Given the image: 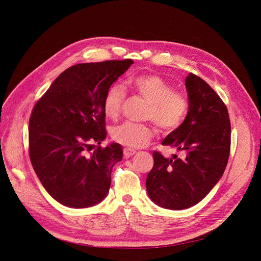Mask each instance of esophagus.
<instances>
[{
  "label": "esophagus",
  "mask_w": 261,
  "mask_h": 261,
  "mask_svg": "<svg viewBox=\"0 0 261 261\" xmlns=\"http://www.w3.org/2000/svg\"><path fill=\"white\" fill-rule=\"evenodd\" d=\"M135 150L131 149V148H125L123 149V155H125V158H130L132 156L133 154H135Z\"/></svg>",
  "instance_id": "esophagus-1"
}]
</instances>
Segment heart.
Listing matches in <instances>:
<instances>
[{
  "mask_svg": "<svg viewBox=\"0 0 261 261\" xmlns=\"http://www.w3.org/2000/svg\"><path fill=\"white\" fill-rule=\"evenodd\" d=\"M133 91L148 102L145 118L153 120L163 131L171 132L185 120L189 101L182 92L173 91L172 85L155 74L138 75L131 79ZM126 88L118 82L110 86L103 96V113L109 118H116L126 99ZM154 135L150 125L125 121L112 128V139L130 148L145 147Z\"/></svg>",
  "mask_w": 261,
  "mask_h": 261,
  "instance_id": "1",
  "label": "heart"
}]
</instances>
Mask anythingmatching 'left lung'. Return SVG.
<instances>
[{
	"label": "left lung",
	"instance_id": "1",
	"mask_svg": "<svg viewBox=\"0 0 261 261\" xmlns=\"http://www.w3.org/2000/svg\"><path fill=\"white\" fill-rule=\"evenodd\" d=\"M185 86L187 116L162 142L181 156L167 159L154 151V165L146 180L149 198L173 211L189 208L205 198L222 176L230 149V121L222 99L193 73L186 77Z\"/></svg>",
	"mask_w": 261,
	"mask_h": 261
}]
</instances>
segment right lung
I'll return each instance as SVG.
<instances>
[{
  "label": "right lung",
  "mask_w": 261,
  "mask_h": 261,
  "mask_svg": "<svg viewBox=\"0 0 261 261\" xmlns=\"http://www.w3.org/2000/svg\"><path fill=\"white\" fill-rule=\"evenodd\" d=\"M133 63L131 59L80 63L62 72L35 105L30 119L32 165L47 193L60 204L86 208L101 202L122 148H106L107 89ZM92 142L99 146L88 154Z\"/></svg>",
  "instance_id": "1"
}]
</instances>
